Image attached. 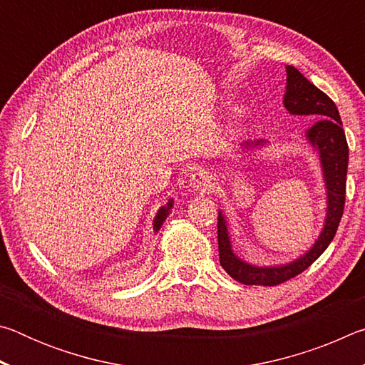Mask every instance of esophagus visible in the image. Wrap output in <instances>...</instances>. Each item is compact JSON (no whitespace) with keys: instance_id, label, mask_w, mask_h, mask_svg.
<instances>
[{"instance_id":"34e87169","label":"esophagus","mask_w":365,"mask_h":365,"mask_svg":"<svg viewBox=\"0 0 365 365\" xmlns=\"http://www.w3.org/2000/svg\"><path fill=\"white\" fill-rule=\"evenodd\" d=\"M211 182V177L207 175V172H202V170H195L190 174V185L193 188H202V187H207V183Z\"/></svg>"}]
</instances>
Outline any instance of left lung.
Returning a JSON list of instances; mask_svg holds the SVG:
<instances>
[{"label":"left lung","mask_w":365,"mask_h":365,"mask_svg":"<svg viewBox=\"0 0 365 365\" xmlns=\"http://www.w3.org/2000/svg\"><path fill=\"white\" fill-rule=\"evenodd\" d=\"M283 106L292 115H319V120L304 132V138L309 146L317 153L320 168H322L327 196L324 227L311 248L293 261L274 265H256L245 261L233 251L227 217L219 209L217 240L220 265L232 279L245 283V285H279V283L306 270L329 248L344 209L349 150L335 103L316 85L309 82L296 67L287 66ZM264 145H267V141L248 140L243 141L240 148L243 153H248L262 148Z\"/></svg>","instance_id":"8db88e82"}]
</instances>
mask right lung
I'll return each mask as SVG.
<instances>
[{"mask_svg":"<svg viewBox=\"0 0 365 365\" xmlns=\"http://www.w3.org/2000/svg\"><path fill=\"white\" fill-rule=\"evenodd\" d=\"M172 207H174V200H172V197H170L168 202H165V205H163V206L159 207V211L156 212V215H154V219H153V232L154 233H158L159 228L163 227L164 220L169 217Z\"/></svg>","mask_w":365,"mask_h":365,"instance_id":"add662e5","label":"right lung"}]
</instances>
